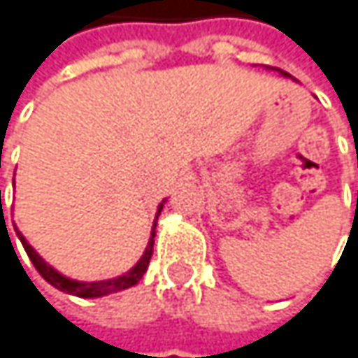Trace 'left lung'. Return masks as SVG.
<instances>
[{
	"instance_id": "1",
	"label": "left lung",
	"mask_w": 358,
	"mask_h": 358,
	"mask_svg": "<svg viewBox=\"0 0 358 358\" xmlns=\"http://www.w3.org/2000/svg\"><path fill=\"white\" fill-rule=\"evenodd\" d=\"M265 69H273V67H265ZM280 73H282V76H287V78H293V76H289L287 71H280Z\"/></svg>"
}]
</instances>
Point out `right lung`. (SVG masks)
Masks as SVG:
<instances>
[{
  "mask_svg": "<svg viewBox=\"0 0 358 358\" xmlns=\"http://www.w3.org/2000/svg\"><path fill=\"white\" fill-rule=\"evenodd\" d=\"M167 199H163L157 208V216H155V222H152V229H150V240L146 244V250L144 255L140 257V261L129 269V271H124L116 278H108V280H95V282H83V280H73V278H67L63 275L61 271H57L50 263H46L38 250L24 240V236L18 231V227H14V231L24 248V252L29 255L31 263L36 265V269L40 271V275L46 280L48 285H52L55 289L67 293V295H76V297H85V299H95V297H106V295H112V293H118V291H124V289H131L136 287L140 280L144 278L146 269H148V263H150V257H152V246H155V236H157V220H159V214L163 210Z\"/></svg>",
  "mask_w": 358,
  "mask_h": 358,
  "instance_id": "right-lung-1",
  "label": "right lung"
}]
</instances>
